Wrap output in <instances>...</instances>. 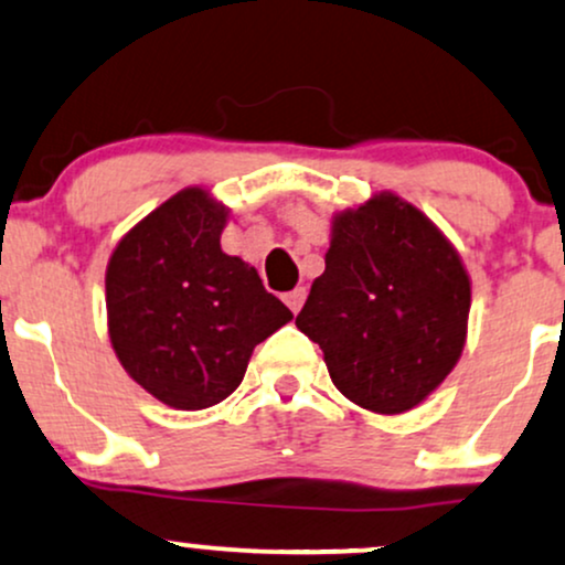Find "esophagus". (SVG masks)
Listing matches in <instances>:
<instances>
[{
    "instance_id": "esophagus-1",
    "label": "esophagus",
    "mask_w": 565,
    "mask_h": 565,
    "mask_svg": "<svg viewBox=\"0 0 565 565\" xmlns=\"http://www.w3.org/2000/svg\"><path fill=\"white\" fill-rule=\"evenodd\" d=\"M305 297H308V291H305V287H297V289H291V291H287V295H284V302L289 305L291 313H300Z\"/></svg>"
}]
</instances>
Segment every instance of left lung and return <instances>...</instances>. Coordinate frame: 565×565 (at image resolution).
Listing matches in <instances>:
<instances>
[{
  "label": "left lung",
  "instance_id": "obj_1",
  "mask_svg": "<svg viewBox=\"0 0 565 565\" xmlns=\"http://www.w3.org/2000/svg\"><path fill=\"white\" fill-rule=\"evenodd\" d=\"M470 276L417 206L382 191L332 220L327 270L297 329L319 342L334 387L377 414L419 406L468 337Z\"/></svg>",
  "mask_w": 565,
  "mask_h": 565
}]
</instances>
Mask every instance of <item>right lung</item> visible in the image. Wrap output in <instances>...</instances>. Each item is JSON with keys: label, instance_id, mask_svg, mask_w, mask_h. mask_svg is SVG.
Listing matches in <instances>:
<instances>
[{"label": "right lung", "instance_id": "add662e5", "mask_svg": "<svg viewBox=\"0 0 565 565\" xmlns=\"http://www.w3.org/2000/svg\"><path fill=\"white\" fill-rule=\"evenodd\" d=\"M228 210L185 188L116 244L106 268L108 337L142 391L180 412L242 385L252 350L291 321L242 257L220 249Z\"/></svg>", "mask_w": 565, "mask_h": 565}]
</instances>
